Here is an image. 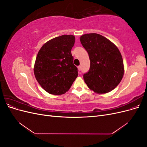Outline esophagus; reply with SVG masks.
Here are the masks:
<instances>
[{
    "label": "esophagus",
    "instance_id": "1",
    "mask_svg": "<svg viewBox=\"0 0 147 147\" xmlns=\"http://www.w3.org/2000/svg\"><path fill=\"white\" fill-rule=\"evenodd\" d=\"M78 70L79 72H80L81 71V66H78Z\"/></svg>",
    "mask_w": 147,
    "mask_h": 147
}]
</instances>
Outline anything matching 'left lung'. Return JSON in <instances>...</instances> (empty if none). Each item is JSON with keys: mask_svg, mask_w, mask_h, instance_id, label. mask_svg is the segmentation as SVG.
<instances>
[{"mask_svg": "<svg viewBox=\"0 0 147 147\" xmlns=\"http://www.w3.org/2000/svg\"><path fill=\"white\" fill-rule=\"evenodd\" d=\"M80 42L90 60V68L83 75L87 86L98 94L112 91L124 75L123 61L118 48L109 40L96 33L82 35Z\"/></svg>", "mask_w": 147, "mask_h": 147, "instance_id": "left-lung-1", "label": "left lung"}]
</instances>
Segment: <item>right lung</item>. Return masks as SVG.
<instances>
[{"mask_svg":"<svg viewBox=\"0 0 147 147\" xmlns=\"http://www.w3.org/2000/svg\"><path fill=\"white\" fill-rule=\"evenodd\" d=\"M75 40L74 35H63L50 40L40 49L34 75L40 85L50 94H64L78 76L71 53Z\"/></svg>","mask_w":147,"mask_h":147,"instance_id":"right-lung-1","label":"right lung"}]
</instances>
